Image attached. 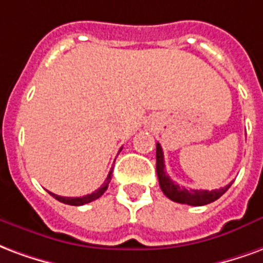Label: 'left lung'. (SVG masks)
Returning a JSON list of instances; mask_svg holds the SVG:
<instances>
[{"label": "left lung", "instance_id": "obj_1", "mask_svg": "<svg viewBox=\"0 0 263 263\" xmlns=\"http://www.w3.org/2000/svg\"><path fill=\"white\" fill-rule=\"evenodd\" d=\"M157 175H158L161 191L164 192V195L168 199H171L176 203L191 204V206H204V204L217 200L218 197L223 196L224 193L229 191V187L233 183L231 182L224 187L213 189V191H202V189L197 191V189H187L185 186H179L178 183H175L170 176L166 175L164 153H162L160 143H157Z\"/></svg>", "mask_w": 263, "mask_h": 263}]
</instances>
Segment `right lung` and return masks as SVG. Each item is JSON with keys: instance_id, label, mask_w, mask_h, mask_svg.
<instances>
[{"instance_id": "right-lung-1", "label": "right lung", "mask_w": 263, "mask_h": 263, "mask_svg": "<svg viewBox=\"0 0 263 263\" xmlns=\"http://www.w3.org/2000/svg\"><path fill=\"white\" fill-rule=\"evenodd\" d=\"M122 150V148H120ZM112 171L113 170H110L108 174V176H106V179H105V182H103V185L99 189H97L95 192H92L91 195H87V196H81V197H64V196H59V195H54V193L49 192L51 195V196L54 197V199H57L59 202L61 203H66V204H70V206H82V204H87V203L92 202V200H97V199H99V197L102 196L103 193H105V191L108 189L109 186V182H110V179H112Z\"/></svg>"}]
</instances>
